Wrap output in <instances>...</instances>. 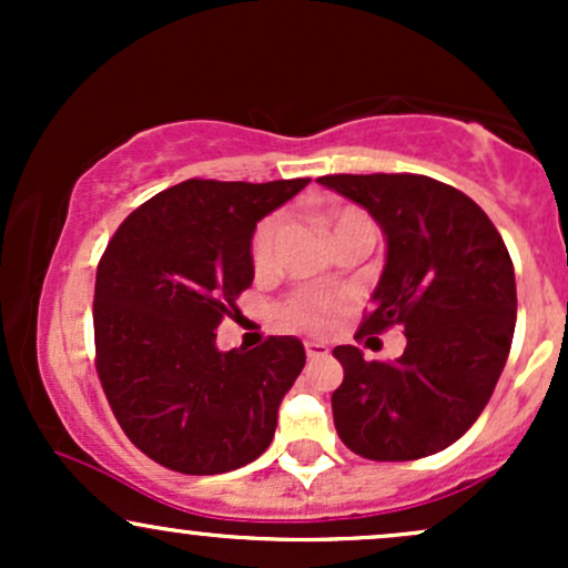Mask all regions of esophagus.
<instances>
[{
    "label": "esophagus",
    "instance_id": "34e87169",
    "mask_svg": "<svg viewBox=\"0 0 568 568\" xmlns=\"http://www.w3.org/2000/svg\"><path fill=\"white\" fill-rule=\"evenodd\" d=\"M304 352H306V357H325L328 355V347L321 342H304Z\"/></svg>",
    "mask_w": 568,
    "mask_h": 568
}]
</instances>
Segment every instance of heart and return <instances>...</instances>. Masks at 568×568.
<instances>
[{"instance_id": "1", "label": "heart", "mask_w": 568, "mask_h": 568, "mask_svg": "<svg viewBox=\"0 0 568 568\" xmlns=\"http://www.w3.org/2000/svg\"><path fill=\"white\" fill-rule=\"evenodd\" d=\"M325 226H328L334 245L347 237H355V234H368V237H374L376 234V226L368 213L355 205L334 207V211L325 216ZM283 234H285V219L280 216V213H270V216L258 221L256 230L251 234V245H247L253 270L266 272L275 266L280 243H283ZM338 310H342V298H338L336 293L317 291V288H298L280 302L277 315L280 321L291 325V328L323 331L325 325L334 321Z\"/></svg>"}]
</instances>
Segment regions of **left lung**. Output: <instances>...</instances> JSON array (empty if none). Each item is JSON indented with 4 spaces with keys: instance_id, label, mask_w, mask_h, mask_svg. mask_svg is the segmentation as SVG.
Listing matches in <instances>:
<instances>
[{
    "instance_id": "obj_1",
    "label": "left lung",
    "mask_w": 568,
    "mask_h": 568,
    "mask_svg": "<svg viewBox=\"0 0 568 568\" xmlns=\"http://www.w3.org/2000/svg\"><path fill=\"white\" fill-rule=\"evenodd\" d=\"M317 181L387 234V264L355 338L406 328L397 361H366L352 344L334 349L344 368L331 395L338 438L374 462L438 454L475 425L510 355L518 298L505 240L478 202L429 175Z\"/></svg>"
}]
</instances>
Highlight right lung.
<instances>
[{
  "mask_svg": "<svg viewBox=\"0 0 568 568\" xmlns=\"http://www.w3.org/2000/svg\"><path fill=\"white\" fill-rule=\"evenodd\" d=\"M306 184L189 179L135 207L98 262V379L130 443L168 470H237L275 438L302 342L219 352L216 328L253 283L256 221Z\"/></svg>",
  "mask_w": 568,
  "mask_h": 568,
  "instance_id": "obj_1",
  "label": "right lung"
}]
</instances>
